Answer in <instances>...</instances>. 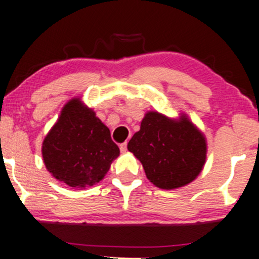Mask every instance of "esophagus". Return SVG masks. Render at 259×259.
I'll use <instances>...</instances> for the list:
<instances>
[{
  "instance_id": "1",
  "label": "esophagus",
  "mask_w": 259,
  "mask_h": 259,
  "mask_svg": "<svg viewBox=\"0 0 259 259\" xmlns=\"http://www.w3.org/2000/svg\"><path fill=\"white\" fill-rule=\"evenodd\" d=\"M119 148H120V151H121V152H126V151H127V142L121 143Z\"/></svg>"
}]
</instances>
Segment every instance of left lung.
Instances as JSON below:
<instances>
[{
    "label": "left lung",
    "instance_id": "left-lung-1",
    "mask_svg": "<svg viewBox=\"0 0 259 259\" xmlns=\"http://www.w3.org/2000/svg\"><path fill=\"white\" fill-rule=\"evenodd\" d=\"M127 149L141 162L156 187L176 189L200 175L206 159L205 138L187 117L171 119L149 111Z\"/></svg>",
    "mask_w": 259,
    "mask_h": 259
}]
</instances>
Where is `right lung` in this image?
Listing matches in <instances>:
<instances>
[{
  "label": "right lung",
  "mask_w": 259,
  "mask_h": 259,
  "mask_svg": "<svg viewBox=\"0 0 259 259\" xmlns=\"http://www.w3.org/2000/svg\"><path fill=\"white\" fill-rule=\"evenodd\" d=\"M119 148L92 109L72 99L42 143V157L52 176L73 188L97 184L107 175Z\"/></svg>",
  "instance_id": "add662e5"
}]
</instances>
